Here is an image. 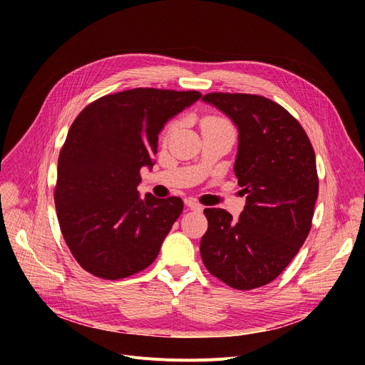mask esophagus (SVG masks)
Instances as JSON below:
<instances>
[{
    "mask_svg": "<svg viewBox=\"0 0 365 365\" xmlns=\"http://www.w3.org/2000/svg\"><path fill=\"white\" fill-rule=\"evenodd\" d=\"M185 204H186L190 210H195V212H201V210H202V205H201L197 200H194V198L185 200Z\"/></svg>",
    "mask_w": 365,
    "mask_h": 365,
    "instance_id": "esophagus-1",
    "label": "esophagus"
}]
</instances>
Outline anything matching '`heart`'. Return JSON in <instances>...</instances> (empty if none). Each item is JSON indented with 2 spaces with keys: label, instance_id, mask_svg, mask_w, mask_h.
Wrapping results in <instances>:
<instances>
[{
  "label": "heart",
  "instance_id": "obj_1",
  "mask_svg": "<svg viewBox=\"0 0 365 365\" xmlns=\"http://www.w3.org/2000/svg\"><path fill=\"white\" fill-rule=\"evenodd\" d=\"M176 125H171L170 127V133L175 130ZM208 127H231V124H229L225 118H220V117H215V115H208V117H205L201 123V128H208Z\"/></svg>",
  "mask_w": 365,
  "mask_h": 365
}]
</instances>
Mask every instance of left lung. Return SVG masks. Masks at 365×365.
Instances as JSON below:
<instances>
[{"mask_svg":"<svg viewBox=\"0 0 365 365\" xmlns=\"http://www.w3.org/2000/svg\"><path fill=\"white\" fill-rule=\"evenodd\" d=\"M238 128L234 165L247 195L240 220L205 208L200 252L207 271L237 290L274 281L300 250L318 198L315 152L308 134L281 105L257 94L208 93Z\"/></svg>","mask_w":365,"mask_h":365,"instance_id":"left-lung-1","label":"left lung"}]
</instances>
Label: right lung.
<instances>
[{
    "mask_svg": "<svg viewBox=\"0 0 365 365\" xmlns=\"http://www.w3.org/2000/svg\"><path fill=\"white\" fill-rule=\"evenodd\" d=\"M201 93L133 88L86 106L57 163L54 204L66 245L83 269L103 279L138 274L157 259L183 201L139 195L165 123Z\"/></svg>",
    "mask_w": 365,
    "mask_h": 365,
    "instance_id": "add662e5",
    "label": "right lung"
}]
</instances>
